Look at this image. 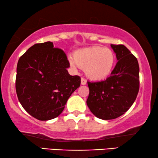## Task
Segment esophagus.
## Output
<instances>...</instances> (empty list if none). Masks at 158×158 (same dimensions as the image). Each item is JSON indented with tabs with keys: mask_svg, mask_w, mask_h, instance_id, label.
<instances>
[{
	"mask_svg": "<svg viewBox=\"0 0 158 158\" xmlns=\"http://www.w3.org/2000/svg\"><path fill=\"white\" fill-rule=\"evenodd\" d=\"M86 83H87V81H86V80H85V79H84V78H81V85H85Z\"/></svg>",
	"mask_w": 158,
	"mask_h": 158,
	"instance_id": "34e87169",
	"label": "esophagus"
}]
</instances>
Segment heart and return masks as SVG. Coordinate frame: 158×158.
I'll return each instance as SVG.
<instances>
[{
    "instance_id": "obj_1",
    "label": "heart",
    "mask_w": 158,
    "mask_h": 158,
    "mask_svg": "<svg viewBox=\"0 0 158 158\" xmlns=\"http://www.w3.org/2000/svg\"><path fill=\"white\" fill-rule=\"evenodd\" d=\"M73 57L69 58L73 68H84L85 73L92 80H101L109 75L115 62V55L109 48L89 47L77 49Z\"/></svg>"
}]
</instances>
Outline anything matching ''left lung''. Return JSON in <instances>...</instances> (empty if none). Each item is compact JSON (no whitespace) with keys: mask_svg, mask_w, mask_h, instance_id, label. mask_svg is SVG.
I'll return each mask as SVG.
<instances>
[{"mask_svg":"<svg viewBox=\"0 0 158 158\" xmlns=\"http://www.w3.org/2000/svg\"><path fill=\"white\" fill-rule=\"evenodd\" d=\"M118 62L104 81L88 82L87 105L97 118L114 119L131 106L139 92L138 61L124 45L111 44Z\"/></svg>","mask_w":158,"mask_h":158,"instance_id":"1","label":"left lung"}]
</instances>
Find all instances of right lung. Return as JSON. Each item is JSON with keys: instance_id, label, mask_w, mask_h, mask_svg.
<instances>
[{"instance_id": "obj_1", "label": "right lung", "mask_w": 158, "mask_h": 158, "mask_svg": "<svg viewBox=\"0 0 158 158\" xmlns=\"http://www.w3.org/2000/svg\"><path fill=\"white\" fill-rule=\"evenodd\" d=\"M67 56L47 42L30 47L19 58L16 90L19 102L30 115L41 121L57 117L67 101L81 85V77L72 76Z\"/></svg>"}]
</instances>
